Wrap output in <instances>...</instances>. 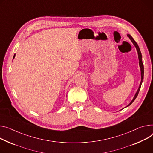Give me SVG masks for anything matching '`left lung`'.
<instances>
[{
  "instance_id": "8db88e82",
  "label": "left lung",
  "mask_w": 153,
  "mask_h": 153,
  "mask_svg": "<svg viewBox=\"0 0 153 153\" xmlns=\"http://www.w3.org/2000/svg\"><path fill=\"white\" fill-rule=\"evenodd\" d=\"M127 36L129 37V39L131 40V41L132 42V43L134 44V45H135V47H136V49H137V51L138 52V59H139V66L140 67V71H141V82H140V85H139V87L137 91V92L134 97V98L132 99V100L131 101V102L126 106V107H128L132 103L134 102V100H135V98L137 97L138 96V94L139 93V91L140 90V88H141V84L142 82H143V76H144V66H143V62H142V55H141V53L140 52V48L138 45V44H137V42L135 41L134 39H133V37H132L130 34H127Z\"/></svg>"
}]
</instances>
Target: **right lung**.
I'll use <instances>...</instances> for the list:
<instances>
[{"label":"right lung","mask_w":153,"mask_h":153,"mask_svg":"<svg viewBox=\"0 0 153 153\" xmlns=\"http://www.w3.org/2000/svg\"><path fill=\"white\" fill-rule=\"evenodd\" d=\"M15 55H14V56H13V58H15Z\"/></svg>","instance_id":"1"}]
</instances>
